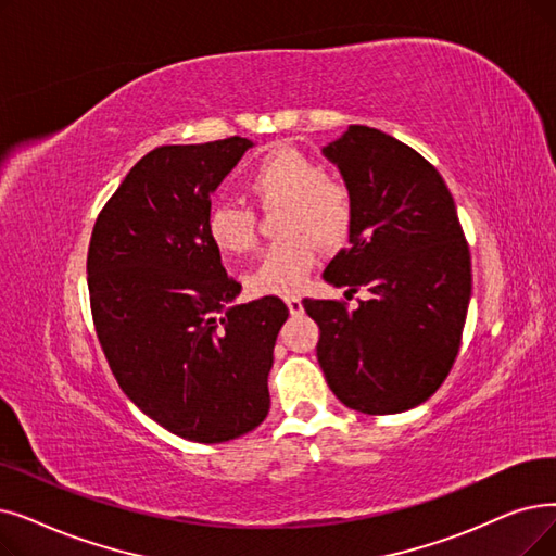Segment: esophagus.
Returning <instances> with one entry per match:
<instances>
[{"instance_id": "34e87169", "label": "esophagus", "mask_w": 556, "mask_h": 556, "mask_svg": "<svg viewBox=\"0 0 556 556\" xmlns=\"http://www.w3.org/2000/svg\"><path fill=\"white\" fill-rule=\"evenodd\" d=\"M283 302H286L288 311L293 313V316H298V313H302V300H300L298 295H286V298H283Z\"/></svg>"}]
</instances>
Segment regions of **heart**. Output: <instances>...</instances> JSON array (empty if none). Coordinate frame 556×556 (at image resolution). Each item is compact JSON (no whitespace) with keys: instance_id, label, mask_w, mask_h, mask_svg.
I'll use <instances>...</instances> for the list:
<instances>
[{"instance_id":"heart-1","label":"heart","mask_w":556,"mask_h":556,"mask_svg":"<svg viewBox=\"0 0 556 556\" xmlns=\"http://www.w3.org/2000/svg\"><path fill=\"white\" fill-rule=\"evenodd\" d=\"M245 188L261 208L283 206L279 236L254 265L248 286L254 295L295 293L323 248H341L354 225V200L345 184L327 177V167L295 148H277L250 173ZM206 236L220 254H245L256 245V215L233 202L211 206Z\"/></svg>"}]
</instances>
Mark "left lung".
Here are the masks:
<instances>
[{
	"instance_id": "8db88e82",
	"label": "left lung",
	"mask_w": 556,
	"mask_h": 556,
	"mask_svg": "<svg viewBox=\"0 0 556 556\" xmlns=\"http://www.w3.org/2000/svg\"><path fill=\"white\" fill-rule=\"evenodd\" d=\"M323 154L354 200L350 248L323 277L370 298L356 311L302 300L320 327L318 364L354 412L400 414L437 393L454 366L472 288L470 250L443 177L408 144L352 125Z\"/></svg>"
}]
</instances>
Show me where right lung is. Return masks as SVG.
<instances>
[{
    "label": "right lung",
    "mask_w": 556,
    "mask_h": 556,
    "mask_svg": "<svg viewBox=\"0 0 556 556\" xmlns=\"http://www.w3.org/2000/svg\"><path fill=\"white\" fill-rule=\"evenodd\" d=\"M252 148L231 136L144 154L94 220L88 293L119 389L195 443H225L270 412L268 372L288 318L279 298L236 304L206 236L211 192Z\"/></svg>",
    "instance_id": "right-lung-1"
}]
</instances>
